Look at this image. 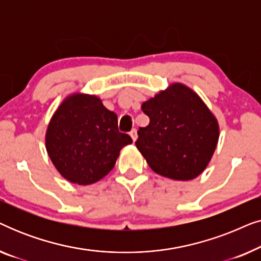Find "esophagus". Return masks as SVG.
<instances>
[{
    "mask_svg": "<svg viewBox=\"0 0 261 261\" xmlns=\"http://www.w3.org/2000/svg\"><path fill=\"white\" fill-rule=\"evenodd\" d=\"M130 138L133 139V141H135L137 140V138H138V134H137V129H132L130 130Z\"/></svg>",
    "mask_w": 261,
    "mask_h": 261,
    "instance_id": "1",
    "label": "esophagus"
}]
</instances>
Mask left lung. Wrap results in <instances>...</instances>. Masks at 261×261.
<instances>
[{
	"label": "left lung",
	"instance_id": "8db88e82",
	"mask_svg": "<svg viewBox=\"0 0 261 261\" xmlns=\"http://www.w3.org/2000/svg\"><path fill=\"white\" fill-rule=\"evenodd\" d=\"M149 123L138 130L135 145L160 176L190 180L208 165L219 140V124L204 102L183 84L142 103Z\"/></svg>",
	"mask_w": 261,
	"mask_h": 261
}]
</instances>
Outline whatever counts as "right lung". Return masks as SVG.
<instances>
[{"mask_svg":"<svg viewBox=\"0 0 261 261\" xmlns=\"http://www.w3.org/2000/svg\"><path fill=\"white\" fill-rule=\"evenodd\" d=\"M117 128V115L96 96L67 97L53 115L46 149L58 172L71 183L88 185L102 179L115 165L121 148L132 144Z\"/></svg>","mask_w":261,"mask_h":261,"instance_id":"obj_1","label":"right lung"}]
</instances>
